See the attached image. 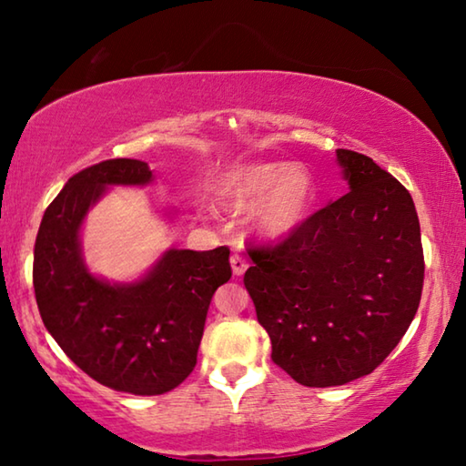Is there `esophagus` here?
Wrapping results in <instances>:
<instances>
[{"label":"esophagus","mask_w":466,"mask_h":466,"mask_svg":"<svg viewBox=\"0 0 466 466\" xmlns=\"http://www.w3.org/2000/svg\"><path fill=\"white\" fill-rule=\"evenodd\" d=\"M248 266H249V264H248L246 256L239 254V251H235V254L231 256V268H233V274H235V276H241V274H246Z\"/></svg>","instance_id":"34e87169"}]
</instances>
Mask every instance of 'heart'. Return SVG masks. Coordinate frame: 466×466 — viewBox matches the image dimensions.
Returning <instances> with one entry per match:
<instances>
[{
	"label": "heart",
	"instance_id": "b5f03b06",
	"mask_svg": "<svg viewBox=\"0 0 466 466\" xmlns=\"http://www.w3.org/2000/svg\"><path fill=\"white\" fill-rule=\"evenodd\" d=\"M210 196L225 210L254 207L251 231L264 241H282L311 217L317 190L313 176L299 163L251 161L218 174Z\"/></svg>",
	"mask_w": 466,
	"mask_h": 466
}]
</instances>
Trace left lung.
Segmentation results:
<instances>
[{"label":"left lung","mask_w":466,"mask_h":466,"mask_svg":"<svg viewBox=\"0 0 466 466\" xmlns=\"http://www.w3.org/2000/svg\"><path fill=\"white\" fill-rule=\"evenodd\" d=\"M336 153L350 192L279 246L249 249L243 276L272 360L305 387L370 374L405 336L423 287L411 194L366 155Z\"/></svg>","instance_id":"left-lung-1"}]
</instances>
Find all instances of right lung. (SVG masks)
<instances>
[{
	"mask_svg": "<svg viewBox=\"0 0 466 466\" xmlns=\"http://www.w3.org/2000/svg\"><path fill=\"white\" fill-rule=\"evenodd\" d=\"M145 161L108 159L73 176L48 204L32 282L45 328L87 377L130 395H163L194 370L215 290L231 279L228 248H171L133 282L89 272L81 227L110 186H147Z\"/></svg>",
	"mask_w": 466,
	"mask_h": 466,
	"instance_id": "add662e5",
	"label": "right lung"
}]
</instances>
